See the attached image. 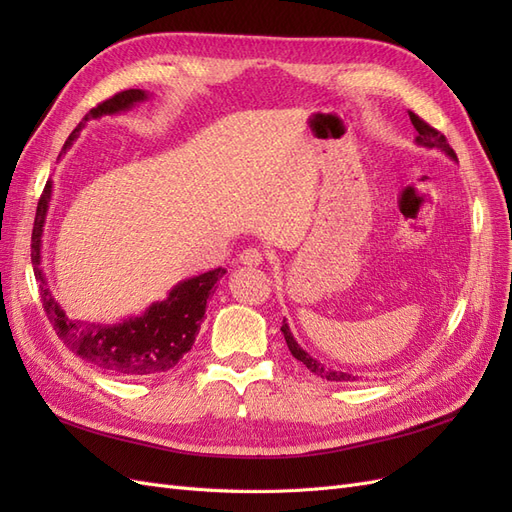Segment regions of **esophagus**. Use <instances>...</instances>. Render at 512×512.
I'll return each mask as SVG.
<instances>
[{"label": "esophagus", "instance_id": "esophagus-1", "mask_svg": "<svg viewBox=\"0 0 512 512\" xmlns=\"http://www.w3.org/2000/svg\"><path fill=\"white\" fill-rule=\"evenodd\" d=\"M239 260L247 267H258L265 260V254H262L258 247H245V250L239 254Z\"/></svg>", "mask_w": 512, "mask_h": 512}]
</instances>
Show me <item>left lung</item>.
<instances>
[{
	"mask_svg": "<svg viewBox=\"0 0 512 512\" xmlns=\"http://www.w3.org/2000/svg\"><path fill=\"white\" fill-rule=\"evenodd\" d=\"M410 115V121H412V126L416 128V132H418V136H416V145H421V147H427V149H440V151H444L448 158L451 160H457V156H455V151H453V147L448 145V141H446V136L444 134H440L436 128H431L427 121H423L421 117L418 115H414V113H408ZM282 333H284V339H286V344H288V350L292 352V356L297 361H301L309 371H312V374H316V376H320V378H324V380H331V382H350V380H354V376H350V374H346V371H333V369H327L324 367L320 361H316L314 356H309L299 344H297V339L292 337V333H290V327L286 324V320H284V324H282Z\"/></svg>",
	"mask_w": 512,
	"mask_h": 512,
	"instance_id": "8db88e82",
	"label": "left lung"
}]
</instances>
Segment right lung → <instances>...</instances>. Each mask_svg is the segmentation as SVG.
<instances>
[{
  "instance_id": "1",
  "label": "right lung",
  "mask_w": 512,
  "mask_h": 512,
  "mask_svg": "<svg viewBox=\"0 0 512 512\" xmlns=\"http://www.w3.org/2000/svg\"><path fill=\"white\" fill-rule=\"evenodd\" d=\"M147 100L143 89L119 91L113 98L104 100L83 117L79 126L68 136L64 151L79 136L81 128L89 119H98L102 115H115L128 111L136 102ZM53 192V181H46L44 192L38 200L36 220L32 230V265L36 280L40 282V297L44 312L49 316L57 337L64 342L76 356L91 363L94 367L113 376L143 378L158 376L162 371L173 369L183 354L192 350L194 339L205 320V309L209 294L215 290V284L226 273L222 267L207 271L203 275L190 277L179 282L168 297L160 303L147 307L143 316L128 318L119 324H96L83 320H70L64 309L51 297L42 273V228L49 211Z\"/></svg>"
}]
</instances>
